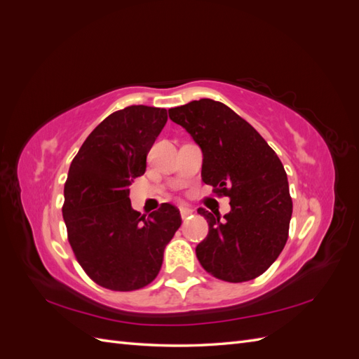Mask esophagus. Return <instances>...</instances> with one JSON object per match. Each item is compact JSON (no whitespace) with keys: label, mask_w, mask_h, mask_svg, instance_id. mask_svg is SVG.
Wrapping results in <instances>:
<instances>
[{"label":"esophagus","mask_w":359,"mask_h":359,"mask_svg":"<svg viewBox=\"0 0 359 359\" xmlns=\"http://www.w3.org/2000/svg\"><path fill=\"white\" fill-rule=\"evenodd\" d=\"M180 214H181L182 219H187L190 214H193V210L187 208V206H180Z\"/></svg>","instance_id":"esophagus-1"}]
</instances>
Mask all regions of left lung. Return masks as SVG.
Wrapping results in <instances>:
<instances>
[{"mask_svg":"<svg viewBox=\"0 0 359 359\" xmlns=\"http://www.w3.org/2000/svg\"><path fill=\"white\" fill-rule=\"evenodd\" d=\"M202 151V180L231 199L223 215L199 208L210 231L198 244L201 265L241 283L264 274L285 248L292 217L287 175L266 140L231 107L211 99L169 109Z\"/></svg>","mask_w":359,"mask_h":359,"instance_id":"8db88e82","label":"left lung"}]
</instances>
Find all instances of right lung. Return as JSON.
Returning <instances> with one entry per match:
<instances>
[{"mask_svg": "<svg viewBox=\"0 0 359 359\" xmlns=\"http://www.w3.org/2000/svg\"><path fill=\"white\" fill-rule=\"evenodd\" d=\"M166 121L161 107L116 111L93 130L70 165L62 206L69 243L85 273L106 289L149 285L181 226L173 205L163 203L145 219L128 198V186L145 173L147 156Z\"/></svg>", "mask_w": 359, "mask_h": 359, "instance_id": "1", "label": "right lung"}]
</instances>
